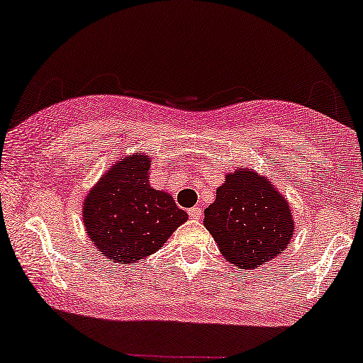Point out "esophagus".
<instances>
[{
  "mask_svg": "<svg viewBox=\"0 0 363 363\" xmlns=\"http://www.w3.org/2000/svg\"><path fill=\"white\" fill-rule=\"evenodd\" d=\"M188 215H190V218H193V220H198V218L201 216V208L200 206H193L188 210Z\"/></svg>",
  "mask_w": 363,
  "mask_h": 363,
  "instance_id": "1",
  "label": "esophagus"
}]
</instances>
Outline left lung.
<instances>
[{"label":"left lung","instance_id":"obj_1","mask_svg":"<svg viewBox=\"0 0 363 363\" xmlns=\"http://www.w3.org/2000/svg\"><path fill=\"white\" fill-rule=\"evenodd\" d=\"M292 215L279 191L255 172L228 173L216 200L205 210V228L221 255L241 269H256L291 242Z\"/></svg>","mask_w":363,"mask_h":363}]
</instances>
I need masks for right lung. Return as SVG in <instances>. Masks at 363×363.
I'll list each match as a JSON object with an SVG mask.
<instances>
[{
	"label": "right lung",
	"instance_id": "obj_1",
	"mask_svg": "<svg viewBox=\"0 0 363 363\" xmlns=\"http://www.w3.org/2000/svg\"><path fill=\"white\" fill-rule=\"evenodd\" d=\"M145 155L123 157L92 188L84 205V226L94 246L118 264H135L160 250L188 220L168 193L148 183Z\"/></svg>",
	"mask_w": 363,
	"mask_h": 363
}]
</instances>
